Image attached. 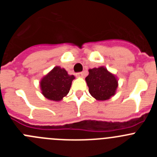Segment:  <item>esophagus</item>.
Listing matches in <instances>:
<instances>
[{
    "instance_id": "esophagus-1",
    "label": "esophagus",
    "mask_w": 157,
    "mask_h": 157,
    "mask_svg": "<svg viewBox=\"0 0 157 157\" xmlns=\"http://www.w3.org/2000/svg\"><path fill=\"white\" fill-rule=\"evenodd\" d=\"M76 76L77 77H82L83 76V73L82 72H78V73H76Z\"/></svg>"
}]
</instances>
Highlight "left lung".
Wrapping results in <instances>:
<instances>
[{"label":"left lung","instance_id":"1","mask_svg":"<svg viewBox=\"0 0 157 157\" xmlns=\"http://www.w3.org/2000/svg\"><path fill=\"white\" fill-rule=\"evenodd\" d=\"M86 81L90 94L98 101L109 99L115 95L118 87L116 78L104 67L90 69Z\"/></svg>","mask_w":157,"mask_h":157}]
</instances>
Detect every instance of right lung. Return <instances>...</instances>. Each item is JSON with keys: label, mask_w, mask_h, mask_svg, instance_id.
I'll return each mask as SVG.
<instances>
[{"label": "right lung", "mask_w": 157, "mask_h": 157, "mask_svg": "<svg viewBox=\"0 0 157 157\" xmlns=\"http://www.w3.org/2000/svg\"><path fill=\"white\" fill-rule=\"evenodd\" d=\"M74 78L75 76L69 75L65 69L55 67L41 79L40 86L42 94L47 99L60 101L68 94Z\"/></svg>", "instance_id": "right-lung-1"}]
</instances>
